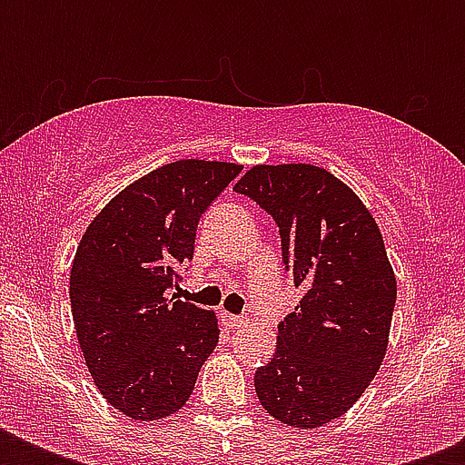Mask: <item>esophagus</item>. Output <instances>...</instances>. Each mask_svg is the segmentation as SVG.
<instances>
[{
  "mask_svg": "<svg viewBox=\"0 0 465 465\" xmlns=\"http://www.w3.org/2000/svg\"><path fill=\"white\" fill-rule=\"evenodd\" d=\"M222 321H224L229 328H241V325H246V318L243 316H236V313H222Z\"/></svg>",
  "mask_w": 465,
  "mask_h": 465,
  "instance_id": "34e87169",
  "label": "esophagus"
}]
</instances>
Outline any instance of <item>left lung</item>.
<instances>
[{"label":"left lung","instance_id":"1","mask_svg":"<svg viewBox=\"0 0 465 465\" xmlns=\"http://www.w3.org/2000/svg\"><path fill=\"white\" fill-rule=\"evenodd\" d=\"M233 190L275 219L284 265L304 287L255 393L275 420L313 430L345 415L386 357L396 275L383 236L360 197L311 163H261Z\"/></svg>","mask_w":465,"mask_h":465}]
</instances>
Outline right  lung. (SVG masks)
Here are the masks:
<instances>
[{"label":"right lung","mask_w":465,"mask_h":465,"mask_svg":"<svg viewBox=\"0 0 465 465\" xmlns=\"http://www.w3.org/2000/svg\"><path fill=\"white\" fill-rule=\"evenodd\" d=\"M239 173L226 161L166 163L113 197L76 246V338L101 396L127 418L181 411L217 347V316L168 292L193 261L197 222Z\"/></svg>","instance_id":"add662e5"}]
</instances>
